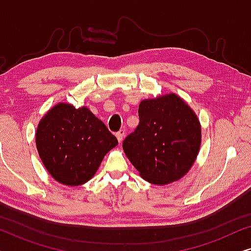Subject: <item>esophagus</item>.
Masks as SVG:
<instances>
[{"label":"esophagus","mask_w":251,"mask_h":251,"mask_svg":"<svg viewBox=\"0 0 251 251\" xmlns=\"http://www.w3.org/2000/svg\"><path fill=\"white\" fill-rule=\"evenodd\" d=\"M125 135H126V131H125V130H120V131L116 132V138H118L119 143H122L123 137H125Z\"/></svg>","instance_id":"1"}]
</instances>
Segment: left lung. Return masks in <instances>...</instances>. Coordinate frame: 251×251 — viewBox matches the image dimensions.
Returning <instances> with one entry per match:
<instances>
[{
  "label": "left lung",
  "instance_id": "left-lung-1",
  "mask_svg": "<svg viewBox=\"0 0 251 251\" xmlns=\"http://www.w3.org/2000/svg\"><path fill=\"white\" fill-rule=\"evenodd\" d=\"M139 125L123 140V150L140 176L164 185L184 176L200 150V122L177 95L139 104Z\"/></svg>",
  "mask_w": 251,
  "mask_h": 251
}]
</instances>
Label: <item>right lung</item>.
I'll list each match as a JSON object with an SVG mask.
<instances>
[{
    "instance_id": "1",
    "label": "right lung",
    "mask_w": 251,
    "mask_h": 251,
    "mask_svg": "<svg viewBox=\"0 0 251 251\" xmlns=\"http://www.w3.org/2000/svg\"><path fill=\"white\" fill-rule=\"evenodd\" d=\"M118 139L87 107L58 104L41 120L36 147L54 179L68 186L87 183Z\"/></svg>"
}]
</instances>
